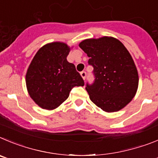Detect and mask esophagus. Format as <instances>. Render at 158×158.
Instances as JSON below:
<instances>
[{
    "label": "esophagus",
    "instance_id": "obj_1",
    "mask_svg": "<svg viewBox=\"0 0 158 158\" xmlns=\"http://www.w3.org/2000/svg\"><path fill=\"white\" fill-rule=\"evenodd\" d=\"M80 75H81V76H82V79H86V72H85V71H82V72H80Z\"/></svg>",
    "mask_w": 158,
    "mask_h": 158
}]
</instances>
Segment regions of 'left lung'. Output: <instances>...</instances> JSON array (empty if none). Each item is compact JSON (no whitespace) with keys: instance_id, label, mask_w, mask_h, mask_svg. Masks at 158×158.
I'll return each mask as SVG.
<instances>
[{"instance_id":"1","label":"left lung","mask_w":158,"mask_h":158,"mask_svg":"<svg viewBox=\"0 0 158 158\" xmlns=\"http://www.w3.org/2000/svg\"><path fill=\"white\" fill-rule=\"evenodd\" d=\"M94 68V80L86 82L89 98L102 110H120L134 98L139 76L134 60L119 40L111 37L86 39L79 44Z\"/></svg>"}]
</instances>
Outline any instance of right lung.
Listing matches in <instances>:
<instances>
[{"mask_svg":"<svg viewBox=\"0 0 158 158\" xmlns=\"http://www.w3.org/2000/svg\"><path fill=\"white\" fill-rule=\"evenodd\" d=\"M70 49L66 44L52 42L37 52L29 66L26 83L31 98L45 109L63 103L75 86H84L76 66L67 60Z\"/></svg>","mask_w":158,"mask_h":158,"instance_id":"1","label":"right lung"}]
</instances>
